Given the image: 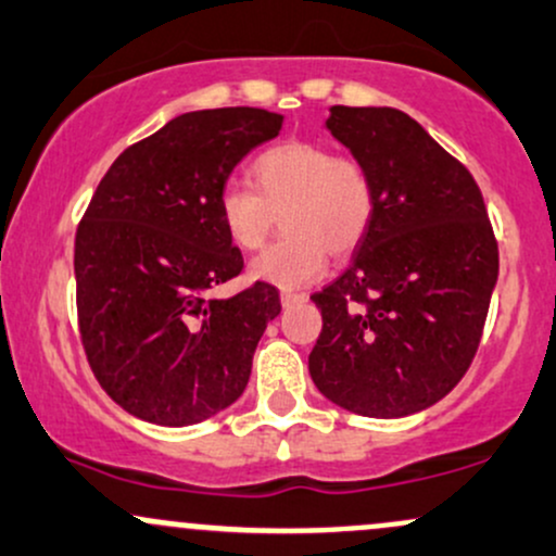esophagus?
<instances>
[{
  "mask_svg": "<svg viewBox=\"0 0 556 556\" xmlns=\"http://www.w3.org/2000/svg\"><path fill=\"white\" fill-rule=\"evenodd\" d=\"M279 300H282V305H285V308H290V305L305 303V300H308V295H305V292H292V290H282V295H279Z\"/></svg>",
  "mask_w": 556,
  "mask_h": 556,
  "instance_id": "obj_1",
  "label": "esophagus"
}]
</instances>
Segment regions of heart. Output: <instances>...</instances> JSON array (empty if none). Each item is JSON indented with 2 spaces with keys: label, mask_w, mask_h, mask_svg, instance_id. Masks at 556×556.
<instances>
[{
  "label": "heart",
  "mask_w": 556,
  "mask_h": 556,
  "mask_svg": "<svg viewBox=\"0 0 556 556\" xmlns=\"http://www.w3.org/2000/svg\"><path fill=\"white\" fill-rule=\"evenodd\" d=\"M251 188L227 185L219 219L242 251H258L282 214L285 235L251 264L261 282L282 290L311 285L331 256H348L366 238L376 212V188L366 162L331 154L327 143L292 138L253 159Z\"/></svg>",
  "instance_id": "1"
}]
</instances>
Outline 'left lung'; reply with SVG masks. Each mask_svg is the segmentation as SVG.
Returning a JSON list of instances; mask_svg holds the SVG:
<instances>
[{
  "label": "left lung",
  "mask_w": 556,
  "mask_h": 556,
  "mask_svg": "<svg viewBox=\"0 0 556 556\" xmlns=\"http://www.w3.org/2000/svg\"><path fill=\"white\" fill-rule=\"evenodd\" d=\"M327 127L366 162L376 212L348 271L311 295L324 321L311 379L358 416H410L473 363L500 245L473 175L410 114L331 106Z\"/></svg>",
  "instance_id": "obj_1"
}]
</instances>
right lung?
I'll return each mask as SVG.
<instances>
[{"mask_svg": "<svg viewBox=\"0 0 556 556\" xmlns=\"http://www.w3.org/2000/svg\"><path fill=\"white\" fill-rule=\"evenodd\" d=\"M282 114L188 112L114 159L75 232V303L88 366L130 416L193 426L240 397L266 324L269 282L206 292L242 271L219 219L235 164L279 136Z\"/></svg>", "mask_w": 556, "mask_h": 556, "instance_id": "right-lung-1", "label": "right lung"}]
</instances>
